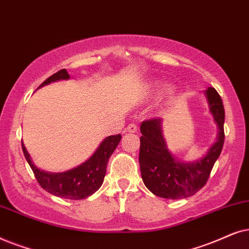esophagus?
Returning <instances> with one entry per match:
<instances>
[{
    "label": "esophagus",
    "mask_w": 249,
    "mask_h": 249,
    "mask_svg": "<svg viewBox=\"0 0 249 249\" xmlns=\"http://www.w3.org/2000/svg\"><path fill=\"white\" fill-rule=\"evenodd\" d=\"M126 132H130V133H137L138 132V126L133 123H131V124H128V126L126 127Z\"/></svg>",
    "instance_id": "obj_1"
}]
</instances>
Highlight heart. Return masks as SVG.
<instances>
[{"instance_id": "heart-1", "label": "heart", "mask_w": 249, "mask_h": 249, "mask_svg": "<svg viewBox=\"0 0 249 249\" xmlns=\"http://www.w3.org/2000/svg\"><path fill=\"white\" fill-rule=\"evenodd\" d=\"M174 93H175V89L173 86H166V88L164 89V91L161 92L160 99L161 100H170V99L174 95Z\"/></svg>"}]
</instances>
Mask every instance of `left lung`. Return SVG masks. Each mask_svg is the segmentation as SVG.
I'll use <instances>...</instances> for the list:
<instances>
[{
  "label": "left lung",
  "mask_w": 249,
  "mask_h": 249,
  "mask_svg": "<svg viewBox=\"0 0 249 249\" xmlns=\"http://www.w3.org/2000/svg\"><path fill=\"white\" fill-rule=\"evenodd\" d=\"M214 122L217 125L216 141L206 155L196 161H181L168 150L163 132V119L142 122L140 131V163L143 183L156 196L166 199L190 197L206 184L224 143V107L214 88L204 91Z\"/></svg>",
  "instance_id": "left-lung-1"
}]
</instances>
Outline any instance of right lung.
Listing matches in <instances>:
<instances>
[{
	"instance_id": "right-lung-1",
	"label": "right lung",
	"mask_w": 249,
	"mask_h": 249,
	"mask_svg": "<svg viewBox=\"0 0 249 249\" xmlns=\"http://www.w3.org/2000/svg\"><path fill=\"white\" fill-rule=\"evenodd\" d=\"M69 78H71V76H69L68 71L66 69H61V71L50 76L49 78H46L39 85V88L48 85L52 82ZM121 139V134L109 135L101 142L97 150L94 151V154L88 160L78 165L77 167L62 172V173H50V172L39 170L33 163L31 155L28 154L24 142L21 145L26 160L28 161L29 166L34 172L36 180L44 190L57 197L65 198V199L79 200L93 195L101 187L109 158L115 151Z\"/></svg>"
}]
</instances>
